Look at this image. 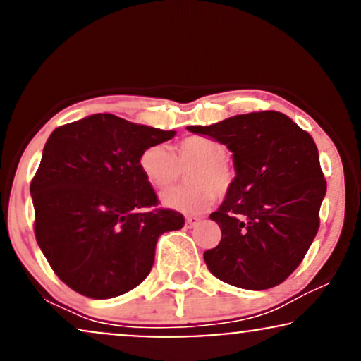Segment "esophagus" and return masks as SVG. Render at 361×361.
Listing matches in <instances>:
<instances>
[{"label": "esophagus", "mask_w": 361, "mask_h": 361, "mask_svg": "<svg viewBox=\"0 0 361 361\" xmlns=\"http://www.w3.org/2000/svg\"><path fill=\"white\" fill-rule=\"evenodd\" d=\"M199 221H201V218H197V216H188V218H185V226L194 228L196 224H199Z\"/></svg>", "instance_id": "esophagus-1"}]
</instances>
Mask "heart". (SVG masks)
<instances>
[{"label":"heart","instance_id":"heart-1","mask_svg":"<svg viewBox=\"0 0 361 361\" xmlns=\"http://www.w3.org/2000/svg\"><path fill=\"white\" fill-rule=\"evenodd\" d=\"M179 162L196 165L189 169V185L164 190L160 201L165 207L185 214L204 213L214 204L218 196H226L235 184V171L226 162L228 150L221 142L213 138L192 137L177 147ZM138 167L150 185L162 189L179 177L176 155L164 143L143 148L138 157Z\"/></svg>","mask_w":361,"mask_h":361}]
</instances>
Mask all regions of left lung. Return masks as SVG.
Instances as JSON below:
<instances>
[{
	"label": "left lung",
	"mask_w": 361,
	"mask_h": 361,
	"mask_svg": "<svg viewBox=\"0 0 361 361\" xmlns=\"http://www.w3.org/2000/svg\"><path fill=\"white\" fill-rule=\"evenodd\" d=\"M188 130L226 145L236 173L209 216L221 228V241L204 252L207 269L241 289L279 286L298 269L319 228L326 180L314 140L279 111Z\"/></svg>",
	"instance_id": "obj_1"
}]
</instances>
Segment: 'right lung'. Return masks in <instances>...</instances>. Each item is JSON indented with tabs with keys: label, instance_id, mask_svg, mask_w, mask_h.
<instances>
[{
	"label": "right lung",
	"instance_id": "add662e5",
	"mask_svg": "<svg viewBox=\"0 0 361 361\" xmlns=\"http://www.w3.org/2000/svg\"><path fill=\"white\" fill-rule=\"evenodd\" d=\"M176 131L97 113L59 126L30 184L35 236L63 283L91 299H111L145 281L157 241L184 216L157 206L138 167L143 148Z\"/></svg>",
	"mask_w": 361,
	"mask_h": 361
}]
</instances>
